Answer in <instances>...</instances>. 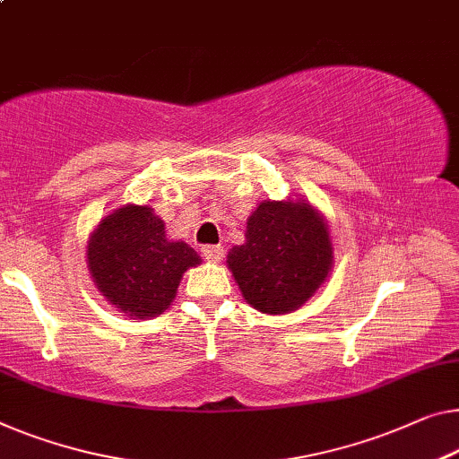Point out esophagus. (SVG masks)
Returning a JSON list of instances; mask_svg holds the SVG:
<instances>
[{
    "label": "esophagus",
    "mask_w": 459,
    "mask_h": 459,
    "mask_svg": "<svg viewBox=\"0 0 459 459\" xmlns=\"http://www.w3.org/2000/svg\"><path fill=\"white\" fill-rule=\"evenodd\" d=\"M202 255H204V259H208V262L216 264L224 257V249L221 247V245H206V247H202Z\"/></svg>",
    "instance_id": "1"
}]
</instances>
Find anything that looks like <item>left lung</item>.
I'll return each mask as SVG.
<instances>
[{
  "label": "left lung",
  "mask_w": 459,
  "mask_h": 459,
  "mask_svg": "<svg viewBox=\"0 0 459 459\" xmlns=\"http://www.w3.org/2000/svg\"><path fill=\"white\" fill-rule=\"evenodd\" d=\"M330 230L305 200H264L227 264L253 309L282 316L313 297L332 272Z\"/></svg>",
  "instance_id": "8db88e82"
}]
</instances>
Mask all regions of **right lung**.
<instances>
[{"label": "right lung", "mask_w": 459, "mask_h": 459, "mask_svg": "<svg viewBox=\"0 0 459 459\" xmlns=\"http://www.w3.org/2000/svg\"><path fill=\"white\" fill-rule=\"evenodd\" d=\"M86 255L102 297L135 319L167 311L183 273L202 264L187 243L167 238L164 222L152 208L134 204L102 218Z\"/></svg>", "instance_id": "right-lung-1"}]
</instances>
